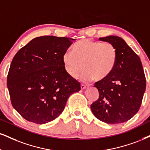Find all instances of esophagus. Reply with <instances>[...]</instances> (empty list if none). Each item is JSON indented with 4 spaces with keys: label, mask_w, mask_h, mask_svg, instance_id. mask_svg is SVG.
I'll use <instances>...</instances> for the list:
<instances>
[{
    "label": "esophagus",
    "mask_w": 150,
    "mask_h": 150,
    "mask_svg": "<svg viewBox=\"0 0 150 150\" xmlns=\"http://www.w3.org/2000/svg\"><path fill=\"white\" fill-rule=\"evenodd\" d=\"M81 88L82 90H83V89H86V85H84V84H81Z\"/></svg>",
    "instance_id": "obj_1"
}]
</instances>
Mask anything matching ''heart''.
<instances>
[{
    "mask_svg": "<svg viewBox=\"0 0 150 150\" xmlns=\"http://www.w3.org/2000/svg\"><path fill=\"white\" fill-rule=\"evenodd\" d=\"M117 61V50L114 44L88 39L76 42L72 52L67 51L62 55L64 69L71 78H77L84 68L81 76L83 81H104L114 71Z\"/></svg>",
    "mask_w": 150,
    "mask_h": 150,
    "instance_id": "obj_1",
    "label": "heart"
}]
</instances>
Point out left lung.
<instances>
[{
    "instance_id": "1",
    "label": "left lung",
    "mask_w": 150,
    "mask_h": 150,
    "mask_svg": "<svg viewBox=\"0 0 150 150\" xmlns=\"http://www.w3.org/2000/svg\"><path fill=\"white\" fill-rule=\"evenodd\" d=\"M99 40L115 46L117 61L108 78L95 83L99 97L91 104L92 112L103 122H125L137 113L141 105L146 88L143 65L138 55L120 37L110 35Z\"/></svg>"
}]
</instances>
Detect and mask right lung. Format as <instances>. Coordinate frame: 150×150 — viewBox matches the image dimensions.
I'll return each mask as SVG.
<instances>
[{"label": "right lung", "mask_w": 150, "mask_h": 150, "mask_svg": "<svg viewBox=\"0 0 150 150\" xmlns=\"http://www.w3.org/2000/svg\"><path fill=\"white\" fill-rule=\"evenodd\" d=\"M74 40L38 37L14 55L7 86L13 107L24 119L40 125L52 121L63 111L69 96L81 90L62 62Z\"/></svg>", "instance_id": "obj_1"}]
</instances>
